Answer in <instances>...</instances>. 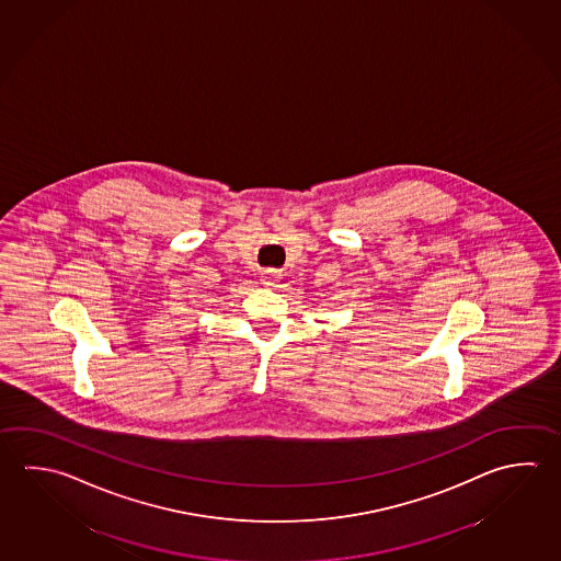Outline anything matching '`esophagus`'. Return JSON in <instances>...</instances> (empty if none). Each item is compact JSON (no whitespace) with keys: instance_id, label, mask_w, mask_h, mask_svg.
Instances as JSON below:
<instances>
[{"instance_id":"1","label":"esophagus","mask_w":561,"mask_h":561,"mask_svg":"<svg viewBox=\"0 0 561 561\" xmlns=\"http://www.w3.org/2000/svg\"><path fill=\"white\" fill-rule=\"evenodd\" d=\"M280 278V275H278V271H275V268H268V271H265L263 273V285L265 286H275L276 280Z\"/></svg>"}]
</instances>
